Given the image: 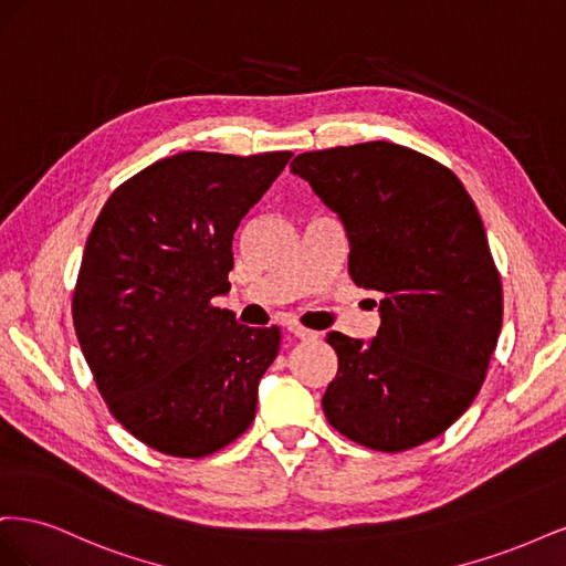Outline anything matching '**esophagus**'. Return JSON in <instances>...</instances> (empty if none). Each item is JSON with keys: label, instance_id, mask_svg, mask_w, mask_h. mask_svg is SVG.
<instances>
[{"label": "esophagus", "instance_id": "esophagus-1", "mask_svg": "<svg viewBox=\"0 0 566 566\" xmlns=\"http://www.w3.org/2000/svg\"><path fill=\"white\" fill-rule=\"evenodd\" d=\"M285 328H287V333H293L297 339H314L316 337L314 331H306V328H302L300 323H293V321H287Z\"/></svg>", "mask_w": 566, "mask_h": 566}]
</instances>
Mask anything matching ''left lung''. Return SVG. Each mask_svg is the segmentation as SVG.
Listing matches in <instances>:
<instances>
[{"label": "left lung", "instance_id": "8db88e82", "mask_svg": "<svg viewBox=\"0 0 566 566\" xmlns=\"http://www.w3.org/2000/svg\"><path fill=\"white\" fill-rule=\"evenodd\" d=\"M290 172L345 221L352 281L382 295L370 342L325 337L337 375L323 413L366 449L420 447L470 408L499 345L503 285L482 217L449 167L399 144L302 153Z\"/></svg>", "mask_w": 566, "mask_h": 566}]
</instances>
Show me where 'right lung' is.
I'll use <instances>...</instances> for the list:
<instances>
[{"mask_svg": "<svg viewBox=\"0 0 566 566\" xmlns=\"http://www.w3.org/2000/svg\"><path fill=\"white\" fill-rule=\"evenodd\" d=\"M290 150H186L117 186L73 293L80 347L113 418L146 447L210 455L241 437L281 331L212 306L229 293L233 233Z\"/></svg>", "mask_w": 566, "mask_h": 566, "instance_id": "right-lung-1", "label": "right lung"}]
</instances>
